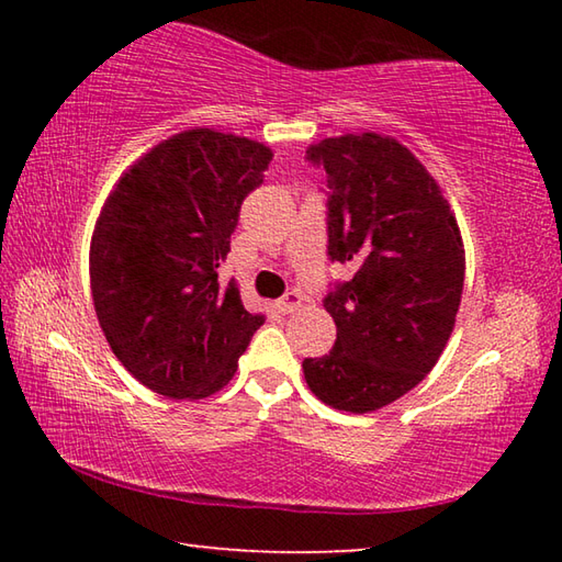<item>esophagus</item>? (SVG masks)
Masks as SVG:
<instances>
[{
    "label": "esophagus",
    "instance_id": "obj_1",
    "mask_svg": "<svg viewBox=\"0 0 562 562\" xmlns=\"http://www.w3.org/2000/svg\"><path fill=\"white\" fill-rule=\"evenodd\" d=\"M300 304H302L300 292L292 290V292L284 294V297L278 302V307H280V312H284V315H292V312L300 310Z\"/></svg>",
    "mask_w": 562,
    "mask_h": 562
}]
</instances>
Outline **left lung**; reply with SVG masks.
I'll return each mask as SVG.
<instances>
[{
  "label": "left lung",
  "instance_id": "left-lung-1",
  "mask_svg": "<svg viewBox=\"0 0 562 562\" xmlns=\"http://www.w3.org/2000/svg\"><path fill=\"white\" fill-rule=\"evenodd\" d=\"M327 170V252L351 280L325 297L329 355L304 359L319 402L369 414L422 382L446 349L461 304L465 250L441 186L412 150L374 131L317 140Z\"/></svg>",
  "mask_w": 562,
  "mask_h": 562
}]
</instances>
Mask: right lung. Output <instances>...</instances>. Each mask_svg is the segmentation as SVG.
Segmentation results:
<instances>
[{"instance_id": "add662e5", "label": "right lung", "mask_w": 562, "mask_h": 562, "mask_svg": "<svg viewBox=\"0 0 562 562\" xmlns=\"http://www.w3.org/2000/svg\"><path fill=\"white\" fill-rule=\"evenodd\" d=\"M272 150L235 133L190 128L133 160L103 203L89 274L113 355L150 392L205 398L231 382L265 315L217 280L240 205Z\"/></svg>"}]
</instances>
